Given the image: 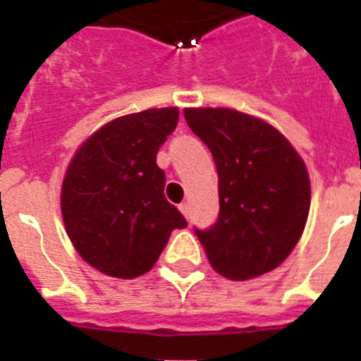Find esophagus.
<instances>
[{"label": "esophagus", "mask_w": 361, "mask_h": 361, "mask_svg": "<svg viewBox=\"0 0 361 361\" xmlns=\"http://www.w3.org/2000/svg\"><path fill=\"white\" fill-rule=\"evenodd\" d=\"M178 208H180V212L183 215H185V217H189V204L187 202H181L180 206H178Z\"/></svg>", "instance_id": "esophagus-1"}]
</instances>
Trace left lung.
I'll return each mask as SVG.
<instances>
[{"mask_svg": "<svg viewBox=\"0 0 361 361\" xmlns=\"http://www.w3.org/2000/svg\"><path fill=\"white\" fill-rule=\"evenodd\" d=\"M219 176V217L195 231L215 271L232 281L268 274L302 238L311 204L302 157L279 130L232 109H185Z\"/></svg>", "mask_w": 361, "mask_h": 361, "instance_id": "1", "label": "left lung"}]
</instances>
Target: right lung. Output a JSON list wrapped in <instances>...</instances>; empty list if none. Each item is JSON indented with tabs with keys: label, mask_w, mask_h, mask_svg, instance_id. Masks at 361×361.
Wrapping results in <instances>:
<instances>
[{
	"label": "right lung",
	"mask_w": 361,
	"mask_h": 361,
	"mask_svg": "<svg viewBox=\"0 0 361 361\" xmlns=\"http://www.w3.org/2000/svg\"><path fill=\"white\" fill-rule=\"evenodd\" d=\"M178 109L121 116L87 138L65 172L61 215L73 245L90 266L133 279L157 262L180 209L164 197L159 147L176 129Z\"/></svg>",
	"instance_id": "add662e5"
}]
</instances>
